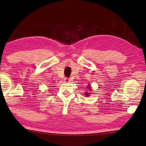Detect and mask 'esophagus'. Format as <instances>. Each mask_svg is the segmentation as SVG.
<instances>
[{
    "mask_svg": "<svg viewBox=\"0 0 146 146\" xmlns=\"http://www.w3.org/2000/svg\"><path fill=\"white\" fill-rule=\"evenodd\" d=\"M64 82H66V83H70V78H64Z\"/></svg>",
    "mask_w": 146,
    "mask_h": 146,
    "instance_id": "obj_1",
    "label": "esophagus"
}]
</instances>
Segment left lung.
<instances>
[{"instance_id":"obj_1","label":"left lung","mask_w":146,"mask_h":146,"mask_svg":"<svg viewBox=\"0 0 146 146\" xmlns=\"http://www.w3.org/2000/svg\"><path fill=\"white\" fill-rule=\"evenodd\" d=\"M88 86H87V87H86V88H88V89H89V90L90 91H91L92 90V88H91V85H88ZM90 94V92H85V95L86 96V97H88V96H89V95Z\"/></svg>"}]
</instances>
